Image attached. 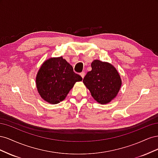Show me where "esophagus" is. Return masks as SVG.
<instances>
[{"label":"esophagus","mask_w":158,"mask_h":158,"mask_svg":"<svg viewBox=\"0 0 158 158\" xmlns=\"http://www.w3.org/2000/svg\"><path fill=\"white\" fill-rule=\"evenodd\" d=\"M80 76H82V78H84V76H85V73H84V72H82V73H80Z\"/></svg>","instance_id":"esophagus-1"}]
</instances>
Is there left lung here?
I'll return each mask as SVG.
<instances>
[{"mask_svg":"<svg viewBox=\"0 0 158 158\" xmlns=\"http://www.w3.org/2000/svg\"><path fill=\"white\" fill-rule=\"evenodd\" d=\"M91 66L92 69L85 76L83 82L98 103H109L120 89V76L113 66L106 62L95 60Z\"/></svg>","mask_w":158,"mask_h":158,"instance_id":"left-lung-1","label":"left lung"}]
</instances>
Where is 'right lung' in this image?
I'll list each match as a JSON object with an SVG mask.
<instances>
[{
  "label": "right lung",
  "mask_w": 158,
  "mask_h": 158,
  "mask_svg": "<svg viewBox=\"0 0 158 158\" xmlns=\"http://www.w3.org/2000/svg\"><path fill=\"white\" fill-rule=\"evenodd\" d=\"M82 78L63 57L52 58L42 64L36 77L38 92L45 101L56 104L64 100L76 82Z\"/></svg>",
  "instance_id": "add662e5"
}]
</instances>
